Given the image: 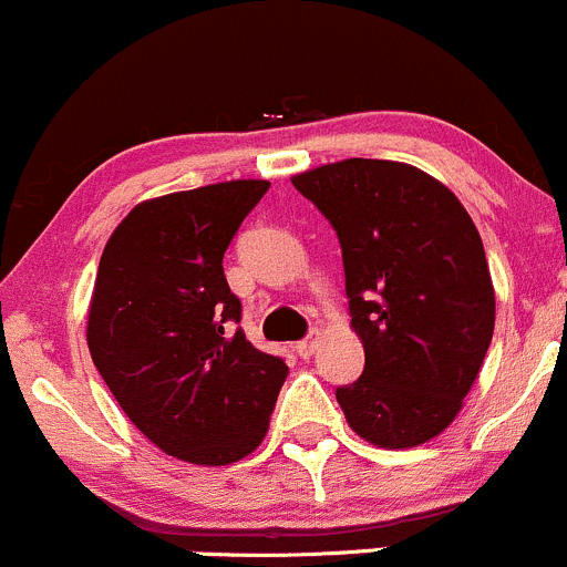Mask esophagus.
I'll return each mask as SVG.
<instances>
[{
	"label": "esophagus",
	"mask_w": 567,
	"mask_h": 567,
	"mask_svg": "<svg viewBox=\"0 0 567 567\" xmlns=\"http://www.w3.org/2000/svg\"><path fill=\"white\" fill-rule=\"evenodd\" d=\"M317 341H320V336H317V333L307 336V339L298 341V344H296V352L301 354V358H312L315 350H317Z\"/></svg>",
	"instance_id": "34e87169"
}]
</instances>
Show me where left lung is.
Segmentation results:
<instances>
[{
    "instance_id": "obj_1",
    "label": "left lung",
    "mask_w": 567,
    "mask_h": 567,
    "mask_svg": "<svg viewBox=\"0 0 567 567\" xmlns=\"http://www.w3.org/2000/svg\"><path fill=\"white\" fill-rule=\"evenodd\" d=\"M341 245L358 382L336 401L360 439L406 450L446 431L495 328V290L474 220L444 183L401 161L347 158L293 177Z\"/></svg>"
}]
</instances>
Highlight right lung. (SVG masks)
I'll return each instance as SVG.
<instances>
[{
	"instance_id": "1",
	"label": "right lung",
	"mask_w": 567,
	"mask_h": 567,
	"mask_svg": "<svg viewBox=\"0 0 567 567\" xmlns=\"http://www.w3.org/2000/svg\"><path fill=\"white\" fill-rule=\"evenodd\" d=\"M269 190L231 179L142 202L99 260L89 350L128 420L196 465L247 457L269 431L282 358L247 341L223 255Z\"/></svg>"
}]
</instances>
